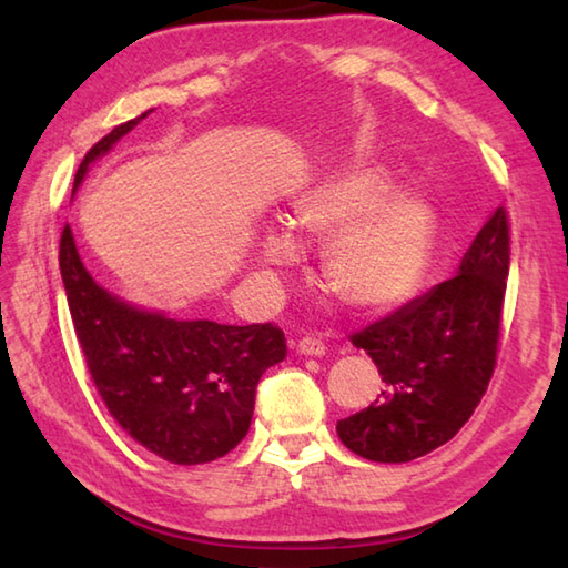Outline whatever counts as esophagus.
I'll list each match as a JSON object with an SVG mask.
<instances>
[{"label":"esophagus","instance_id":"34e87169","mask_svg":"<svg viewBox=\"0 0 568 568\" xmlns=\"http://www.w3.org/2000/svg\"><path fill=\"white\" fill-rule=\"evenodd\" d=\"M297 352L305 356H324L327 354V346H324V342L317 339V336H303V339L297 342Z\"/></svg>","mask_w":568,"mask_h":568}]
</instances>
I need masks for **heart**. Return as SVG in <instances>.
I'll list each match as a JSON object with an SVG mask.
<instances>
[{
  "label": "heart",
  "mask_w": 568,
  "mask_h": 568,
  "mask_svg": "<svg viewBox=\"0 0 568 568\" xmlns=\"http://www.w3.org/2000/svg\"><path fill=\"white\" fill-rule=\"evenodd\" d=\"M381 165L342 168L291 197V223L265 224L258 256L273 268L303 258V239L324 241L322 275L344 305L390 312L409 303L437 246V214L415 192L390 190ZM298 233L295 235L294 232Z\"/></svg>",
  "instance_id": "heart-1"
}]
</instances>
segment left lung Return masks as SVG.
I'll use <instances>...</instances> for the list:
<instances>
[{"mask_svg":"<svg viewBox=\"0 0 568 568\" xmlns=\"http://www.w3.org/2000/svg\"><path fill=\"white\" fill-rule=\"evenodd\" d=\"M508 268V214L498 207L454 277L352 336L385 388L376 403L336 422L346 449L368 462L407 464L466 425L496 368Z\"/></svg>","mask_w":568,"mask_h":568,"instance_id":"1","label":"left lung"}]
</instances>
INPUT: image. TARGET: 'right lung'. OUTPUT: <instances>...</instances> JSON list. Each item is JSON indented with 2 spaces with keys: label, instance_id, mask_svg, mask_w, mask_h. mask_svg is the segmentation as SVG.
<instances>
[{
  "label": "right lung",
  "instance_id": "add662e5",
  "mask_svg": "<svg viewBox=\"0 0 568 568\" xmlns=\"http://www.w3.org/2000/svg\"><path fill=\"white\" fill-rule=\"evenodd\" d=\"M151 112L94 143L78 168L72 195L90 165ZM60 277L90 376L131 439L165 462L195 466L229 454L246 437L256 385L287 354L281 329L173 320L131 305L84 268L70 224L60 236Z\"/></svg>",
  "mask_w": 568,
  "mask_h": 568
}]
</instances>
